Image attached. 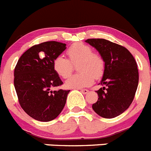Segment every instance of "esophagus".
<instances>
[{"instance_id":"esophagus-1","label":"esophagus","mask_w":151,"mask_h":151,"mask_svg":"<svg viewBox=\"0 0 151 151\" xmlns=\"http://www.w3.org/2000/svg\"><path fill=\"white\" fill-rule=\"evenodd\" d=\"M81 92H82V94H84V95H86V94H87L88 92V90L87 89H80Z\"/></svg>"}]
</instances>
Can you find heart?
Masks as SVG:
<instances>
[{"label":"heart","instance_id":"1","mask_svg":"<svg viewBox=\"0 0 151 151\" xmlns=\"http://www.w3.org/2000/svg\"><path fill=\"white\" fill-rule=\"evenodd\" d=\"M67 60L62 55L56 56L52 63L54 71L62 78H66L73 71V65L79 62L78 70L81 73L67 78L65 85L69 88H82L91 86L94 78L101 76L105 70V62L99 54L91 52V49L84 43H75L68 49Z\"/></svg>","mask_w":151,"mask_h":151}]
</instances>
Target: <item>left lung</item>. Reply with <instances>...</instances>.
I'll list each match as a JSON object with an SVG mask.
<instances>
[{"label": "left lung", "mask_w": 151, "mask_h": 151, "mask_svg": "<svg viewBox=\"0 0 151 151\" xmlns=\"http://www.w3.org/2000/svg\"><path fill=\"white\" fill-rule=\"evenodd\" d=\"M105 62V70L99 85L98 101L92 105L96 114L112 118L127 110L132 103L138 86L137 65L131 52L122 46L105 39H88Z\"/></svg>", "instance_id": "8db88e82"}]
</instances>
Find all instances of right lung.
I'll return each mask as SVG.
<instances>
[{
	"mask_svg": "<svg viewBox=\"0 0 151 151\" xmlns=\"http://www.w3.org/2000/svg\"><path fill=\"white\" fill-rule=\"evenodd\" d=\"M66 44L49 41L32 46L18 60L14 69V87L21 108L40 122H50L61 113L70 90L52 91L63 84L54 71V59Z\"/></svg>",
	"mask_w": 151,
	"mask_h": 151,
	"instance_id": "right-lung-1",
	"label": "right lung"
}]
</instances>
